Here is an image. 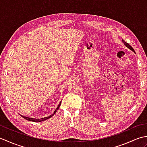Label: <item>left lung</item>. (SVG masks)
Segmentation results:
<instances>
[{
  "mask_svg": "<svg viewBox=\"0 0 147 147\" xmlns=\"http://www.w3.org/2000/svg\"><path fill=\"white\" fill-rule=\"evenodd\" d=\"M122 42H123L124 43V45H125L126 47H127V48H128V49H129L130 50H131V51H132L133 52H135V50H134L133 49V48L129 44V43H126L125 41H124V40H122Z\"/></svg>",
  "mask_w": 147,
  "mask_h": 147,
  "instance_id": "left-lung-1",
  "label": "left lung"
}]
</instances>
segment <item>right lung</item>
Returning <instances> with one entry per match:
<instances>
[{
    "label": "right lung",
    "mask_w": 147,
    "mask_h": 147,
    "mask_svg": "<svg viewBox=\"0 0 147 147\" xmlns=\"http://www.w3.org/2000/svg\"><path fill=\"white\" fill-rule=\"evenodd\" d=\"M61 102L60 103V104H59L57 108L55 109V111H54V113H53L52 114H51V115H49V116L48 117H43V118H41V119H34V118H30V117H25V116H23V115H21L22 117H23L24 119H26L27 121H33V122H35V123H39V122H42V121H45L47 119H48L51 118L52 116H53V115H54L56 112H57L58 111V109L59 108V107H60L61 105Z\"/></svg>",
    "instance_id": "right-lung-1"
}]
</instances>
